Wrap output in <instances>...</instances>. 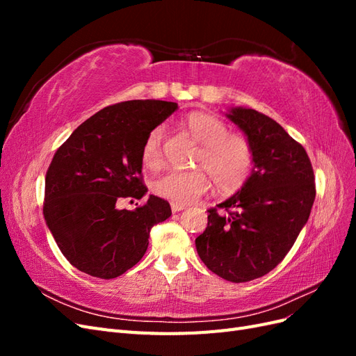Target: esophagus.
Returning <instances> with one entry per match:
<instances>
[{"instance_id": "1", "label": "esophagus", "mask_w": 356, "mask_h": 356, "mask_svg": "<svg viewBox=\"0 0 356 356\" xmlns=\"http://www.w3.org/2000/svg\"><path fill=\"white\" fill-rule=\"evenodd\" d=\"M170 209H172V212H179L182 209H186V204L178 203V202H170Z\"/></svg>"}]
</instances>
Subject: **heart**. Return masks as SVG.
<instances>
[{
	"label": "heart",
	"mask_w": 356,
	"mask_h": 356,
	"mask_svg": "<svg viewBox=\"0 0 356 356\" xmlns=\"http://www.w3.org/2000/svg\"><path fill=\"white\" fill-rule=\"evenodd\" d=\"M186 127L190 135L202 145L199 165L207 169L215 186L221 191L239 188L252 169V149L248 139L239 134L227 132V124L212 114L191 113ZM163 129L154 127L143 144V161L156 166L161 159ZM209 188V178L202 170L172 169L154 182L156 195L178 203L197 199Z\"/></svg>",
	"instance_id": "b5f03b06"
}]
</instances>
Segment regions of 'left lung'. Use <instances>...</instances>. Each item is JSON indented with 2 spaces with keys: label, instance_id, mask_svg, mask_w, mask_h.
<instances>
[{
  "label": "left lung",
  "instance_id": "left-lung-1",
  "mask_svg": "<svg viewBox=\"0 0 356 356\" xmlns=\"http://www.w3.org/2000/svg\"><path fill=\"white\" fill-rule=\"evenodd\" d=\"M225 115L246 135L254 168L241 190L217 204L221 213L208 211L196 250L211 272L239 284L284 260L309 220L316 190L306 149L273 118L242 106Z\"/></svg>",
  "mask_w": 356,
  "mask_h": 356
}]
</instances>
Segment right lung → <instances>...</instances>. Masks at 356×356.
<instances>
[{
  "mask_svg": "<svg viewBox=\"0 0 356 356\" xmlns=\"http://www.w3.org/2000/svg\"><path fill=\"white\" fill-rule=\"evenodd\" d=\"M177 108L154 99L105 106L53 156L42 213L60 252L80 272L101 279L123 275L144 257L153 225L172 215L168 200L153 195L134 211L117 203L147 193L143 144Z\"/></svg>",
  "mask_w": 356,
  "mask_h": 356,
  "instance_id": "right-lung-1",
  "label": "right lung"
}]
</instances>
